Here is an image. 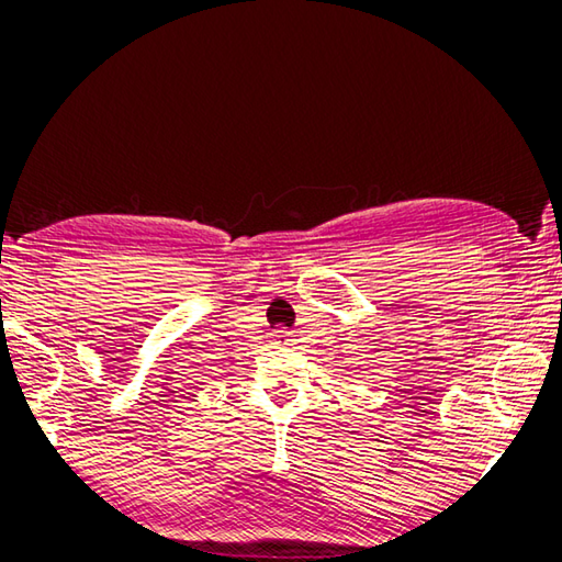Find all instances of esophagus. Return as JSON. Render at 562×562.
I'll use <instances>...</instances> for the list:
<instances>
[{
	"instance_id": "34e87169",
	"label": "esophagus",
	"mask_w": 562,
	"mask_h": 562,
	"mask_svg": "<svg viewBox=\"0 0 562 562\" xmlns=\"http://www.w3.org/2000/svg\"><path fill=\"white\" fill-rule=\"evenodd\" d=\"M274 345H293V335L291 333H285V330H277V335H274Z\"/></svg>"
}]
</instances>
